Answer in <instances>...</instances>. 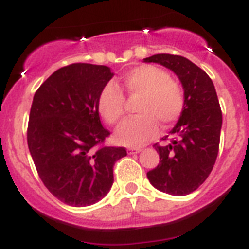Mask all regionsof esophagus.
I'll return each mask as SVG.
<instances>
[{
    "label": "esophagus",
    "instance_id": "1",
    "mask_svg": "<svg viewBox=\"0 0 249 249\" xmlns=\"http://www.w3.org/2000/svg\"><path fill=\"white\" fill-rule=\"evenodd\" d=\"M140 151V147H127V152H129V154H139Z\"/></svg>",
    "mask_w": 249,
    "mask_h": 249
}]
</instances>
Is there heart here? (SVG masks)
Here are the masks:
<instances>
[{
  "label": "heart",
  "instance_id": "b5f03b06",
  "mask_svg": "<svg viewBox=\"0 0 249 249\" xmlns=\"http://www.w3.org/2000/svg\"><path fill=\"white\" fill-rule=\"evenodd\" d=\"M123 90L129 98H140L139 116L123 123L115 131L119 144L144 145L159 134V124L167 126L178 119L185 108V91L180 83L167 71L151 64H142L129 71L122 79ZM100 115L108 124L115 125L125 113V98L118 87L107 84L98 99Z\"/></svg>",
  "mask_w": 249,
  "mask_h": 249
}]
</instances>
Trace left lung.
Wrapping results in <instances>:
<instances>
[{
    "mask_svg": "<svg viewBox=\"0 0 249 249\" xmlns=\"http://www.w3.org/2000/svg\"><path fill=\"white\" fill-rule=\"evenodd\" d=\"M146 63L171 69L185 90V108L170 131L167 145L155 144L160 162L147 172L150 183L174 196L194 192L205 182L216 162L222 127V111L211 78L187 58L155 54Z\"/></svg>",
    "mask_w": 249,
    "mask_h": 249,
    "instance_id": "obj_1",
    "label": "left lung"
}]
</instances>
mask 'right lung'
<instances>
[{
    "mask_svg": "<svg viewBox=\"0 0 249 249\" xmlns=\"http://www.w3.org/2000/svg\"><path fill=\"white\" fill-rule=\"evenodd\" d=\"M110 68L73 63L55 71L33 97L27 142L48 191L74 207L98 202L114 182L113 167L125 147L105 146L98 99Z\"/></svg>",
    "mask_w": 249,
    "mask_h": 249,
    "instance_id": "1",
    "label": "right lung"
}]
</instances>
